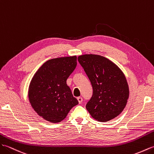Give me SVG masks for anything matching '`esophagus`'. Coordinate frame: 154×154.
I'll return each mask as SVG.
<instances>
[{
  "instance_id": "esophagus-1",
  "label": "esophagus",
  "mask_w": 154,
  "mask_h": 154,
  "mask_svg": "<svg viewBox=\"0 0 154 154\" xmlns=\"http://www.w3.org/2000/svg\"><path fill=\"white\" fill-rule=\"evenodd\" d=\"M77 100L78 101V103H79L80 104L82 103V101H83V99H82V97H77Z\"/></svg>"
}]
</instances>
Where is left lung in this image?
I'll list each match as a JSON object with an SVG mask.
<instances>
[{
	"label": "left lung",
	"instance_id": "8db88e82",
	"mask_svg": "<svg viewBox=\"0 0 154 154\" xmlns=\"http://www.w3.org/2000/svg\"><path fill=\"white\" fill-rule=\"evenodd\" d=\"M78 60L93 88V95L86 106L88 112L100 122L117 117L124 110L129 97L124 73L113 62L98 54H82Z\"/></svg>",
	"mask_w": 154,
	"mask_h": 154
}]
</instances>
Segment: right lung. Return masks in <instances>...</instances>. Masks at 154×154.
<instances>
[{
	"instance_id": "1",
	"label": "right lung",
	"mask_w": 154,
	"mask_h": 154,
	"mask_svg": "<svg viewBox=\"0 0 154 154\" xmlns=\"http://www.w3.org/2000/svg\"><path fill=\"white\" fill-rule=\"evenodd\" d=\"M76 65V56L56 58L44 63L33 75L28 89L29 103L45 120L60 122L78 104L66 84Z\"/></svg>"
}]
</instances>
